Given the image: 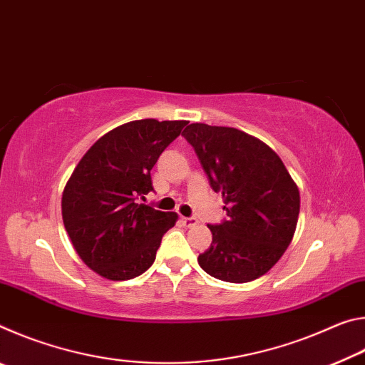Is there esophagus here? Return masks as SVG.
<instances>
[{"label": "esophagus", "instance_id": "34e87169", "mask_svg": "<svg viewBox=\"0 0 365 365\" xmlns=\"http://www.w3.org/2000/svg\"><path fill=\"white\" fill-rule=\"evenodd\" d=\"M182 222L185 224V227H195L197 224L196 217H182Z\"/></svg>", "mask_w": 365, "mask_h": 365}]
</instances>
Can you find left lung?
Wrapping results in <instances>:
<instances>
[{
	"instance_id": "8db88e82",
	"label": "left lung",
	"mask_w": 365,
	"mask_h": 365,
	"mask_svg": "<svg viewBox=\"0 0 365 365\" xmlns=\"http://www.w3.org/2000/svg\"><path fill=\"white\" fill-rule=\"evenodd\" d=\"M193 146L214 191L224 197L227 219L207 225L212 243L200 255L214 279L246 283L269 272L292 243L299 191L274 150L232 127L190 123Z\"/></svg>"
}]
</instances>
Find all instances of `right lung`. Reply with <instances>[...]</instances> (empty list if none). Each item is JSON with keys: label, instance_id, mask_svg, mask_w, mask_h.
<instances>
[{"label": "right lung", "instance_id": "right-lung-1", "mask_svg": "<svg viewBox=\"0 0 365 365\" xmlns=\"http://www.w3.org/2000/svg\"><path fill=\"white\" fill-rule=\"evenodd\" d=\"M187 120L127 122L80 159L63 193V220L73 248L91 270L130 280L151 267L175 212L140 205L153 191L151 169Z\"/></svg>", "mask_w": 365, "mask_h": 365}]
</instances>
